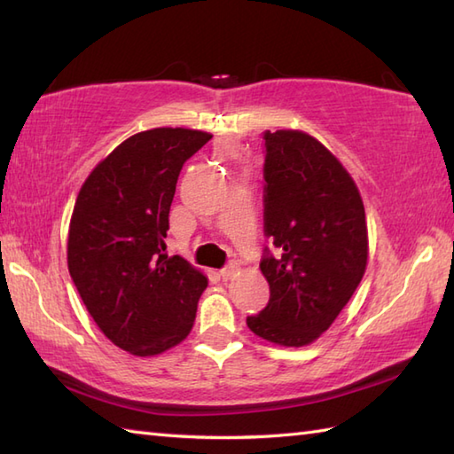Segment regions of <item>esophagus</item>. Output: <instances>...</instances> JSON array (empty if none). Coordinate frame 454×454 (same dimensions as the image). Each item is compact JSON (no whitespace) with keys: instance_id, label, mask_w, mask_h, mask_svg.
Segmentation results:
<instances>
[{"instance_id":"obj_1","label":"esophagus","mask_w":454,"mask_h":454,"mask_svg":"<svg viewBox=\"0 0 454 454\" xmlns=\"http://www.w3.org/2000/svg\"><path fill=\"white\" fill-rule=\"evenodd\" d=\"M236 271H238V267H236V265H230V267L220 269V277H222V281H230V278H232V277L236 275Z\"/></svg>"}]
</instances>
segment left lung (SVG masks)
Wrapping results in <instances>:
<instances>
[{
  "instance_id": "obj_1",
  "label": "left lung",
  "mask_w": 454,
  "mask_h": 454,
  "mask_svg": "<svg viewBox=\"0 0 454 454\" xmlns=\"http://www.w3.org/2000/svg\"><path fill=\"white\" fill-rule=\"evenodd\" d=\"M262 259L269 304L247 327L283 347L316 341L349 302L369 257L361 192L341 161L302 130H267Z\"/></svg>"
}]
</instances>
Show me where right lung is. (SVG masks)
Listing matches in <instances>:
<instances>
[{
    "label": "right lung",
    "mask_w": 454,
    "mask_h": 454,
    "mask_svg": "<svg viewBox=\"0 0 454 454\" xmlns=\"http://www.w3.org/2000/svg\"><path fill=\"white\" fill-rule=\"evenodd\" d=\"M212 134L152 129L101 160L75 199L67 269L109 340L137 356L171 349L189 335L205 273L168 257L169 208L179 171Z\"/></svg>",
    "instance_id": "obj_1"
}]
</instances>
